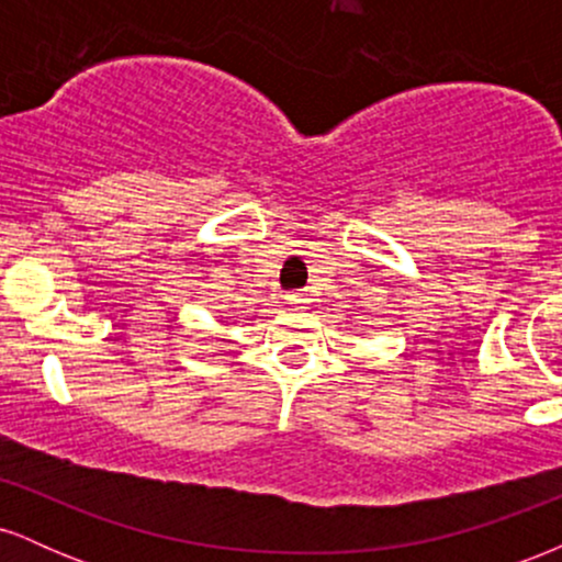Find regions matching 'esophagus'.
I'll return each instance as SVG.
<instances>
[{
	"mask_svg": "<svg viewBox=\"0 0 562 562\" xmlns=\"http://www.w3.org/2000/svg\"><path fill=\"white\" fill-rule=\"evenodd\" d=\"M288 299H290V303H295V306H301V303H306V295H303V293H290Z\"/></svg>",
	"mask_w": 562,
	"mask_h": 562,
	"instance_id": "esophagus-1",
	"label": "esophagus"
}]
</instances>
